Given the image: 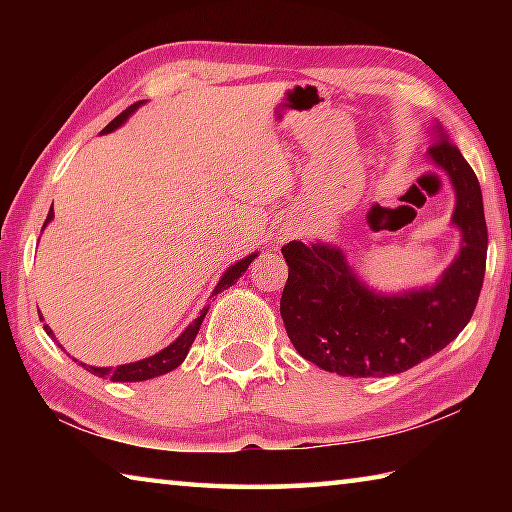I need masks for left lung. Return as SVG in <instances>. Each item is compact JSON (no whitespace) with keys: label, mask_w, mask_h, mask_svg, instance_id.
Masks as SVG:
<instances>
[{"label":"left lung","mask_w":512,"mask_h":512,"mask_svg":"<svg viewBox=\"0 0 512 512\" xmlns=\"http://www.w3.org/2000/svg\"><path fill=\"white\" fill-rule=\"evenodd\" d=\"M429 155L452 180V223L463 235L456 259L433 287L384 296L359 280L341 248L282 246L289 280L280 314L293 348L318 368L341 377L397 375L443 350L470 323L488 255L481 187L440 128Z\"/></svg>","instance_id":"left-lung-1"}]
</instances>
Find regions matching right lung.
<instances>
[{
	"instance_id": "1",
	"label": "right lung",
	"mask_w": 512,
	"mask_h": 512,
	"mask_svg": "<svg viewBox=\"0 0 512 512\" xmlns=\"http://www.w3.org/2000/svg\"><path fill=\"white\" fill-rule=\"evenodd\" d=\"M140 108V101L137 103H133V106H128L124 112H121V115H117L115 119L110 121V124L103 128V133H110V131H115V128H119L121 124H124V121L128 119V115H133V112ZM54 219V210H51L49 214H47V219H45V225ZM257 257V253H253V255H248L246 259H241V262H237V264H232L228 271L223 273V277L219 280V284H216V289H214V293L212 296H216V293H221L223 289H228V287H232V284H235L241 275L246 273V268L250 266V262H253V259ZM205 314H207V307L201 311V316H198L192 325H189L183 334L178 336L176 341H173L169 348H164L162 352H158V354H153V357H149V359H142V361H133V363H124V366H117V368H97V366H85V363H81V366L88 370V372H92V375H97V377H108V379H112V381H144V379H153V377H160V375H164V372H171L173 368H178L180 363L185 361V357H187V352H189V348H192V343H194V339H196V334H198V329H201V325H203V318H205ZM45 332L51 336V339L56 341V336H54V332H51V327L49 325H45ZM76 361V359H74Z\"/></svg>"
}]
</instances>
